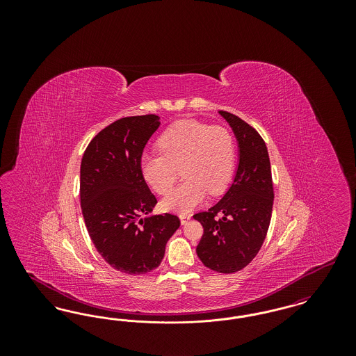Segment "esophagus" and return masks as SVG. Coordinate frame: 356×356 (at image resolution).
<instances>
[{"instance_id": "obj_1", "label": "esophagus", "mask_w": 356, "mask_h": 356, "mask_svg": "<svg viewBox=\"0 0 356 356\" xmlns=\"http://www.w3.org/2000/svg\"><path fill=\"white\" fill-rule=\"evenodd\" d=\"M180 220H181V224L184 225V224H186L188 221L191 220V215H186V213H181V215H180Z\"/></svg>"}]
</instances>
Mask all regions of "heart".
Masks as SVG:
<instances>
[{
  "label": "heart",
  "instance_id": "b5f03b06",
  "mask_svg": "<svg viewBox=\"0 0 356 356\" xmlns=\"http://www.w3.org/2000/svg\"><path fill=\"white\" fill-rule=\"evenodd\" d=\"M157 148L159 154L144 156L140 163L147 184L156 193L165 195L177 177V170L186 179L163 199L165 211L189 212L203 202L207 192L219 196L232 180L236 143L222 127L180 120L160 135Z\"/></svg>",
  "mask_w": 356,
  "mask_h": 356
}]
</instances>
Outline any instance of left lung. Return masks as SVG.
<instances>
[{"label": "left lung", "mask_w": 356, "mask_h": 356, "mask_svg": "<svg viewBox=\"0 0 356 356\" xmlns=\"http://www.w3.org/2000/svg\"><path fill=\"white\" fill-rule=\"evenodd\" d=\"M238 143V165L231 188L219 203L193 215L204 234L196 252L212 271L234 273L260 251L273 204L271 163L264 140L244 120L220 111Z\"/></svg>", "instance_id": "left-lung-1"}]
</instances>
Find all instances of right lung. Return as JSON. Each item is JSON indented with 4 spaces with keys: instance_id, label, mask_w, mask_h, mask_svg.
<instances>
[{
    "instance_id": "obj_1",
    "label": "right lung",
    "mask_w": 356,
    "mask_h": 356,
    "mask_svg": "<svg viewBox=\"0 0 356 356\" xmlns=\"http://www.w3.org/2000/svg\"><path fill=\"white\" fill-rule=\"evenodd\" d=\"M159 125L156 115L118 120L92 138L81 160L80 200L88 234L102 259L128 275L157 268L180 227L176 215H149L157 200L140 163Z\"/></svg>"
}]
</instances>
